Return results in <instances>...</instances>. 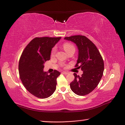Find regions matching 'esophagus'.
I'll list each match as a JSON object with an SVG mask.
<instances>
[{"instance_id": "1", "label": "esophagus", "mask_w": 125, "mask_h": 125, "mask_svg": "<svg viewBox=\"0 0 125 125\" xmlns=\"http://www.w3.org/2000/svg\"><path fill=\"white\" fill-rule=\"evenodd\" d=\"M62 74H67L68 73L67 72H66V71H63V72H62Z\"/></svg>"}]
</instances>
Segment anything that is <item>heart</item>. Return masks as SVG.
<instances>
[{
    "mask_svg": "<svg viewBox=\"0 0 125 125\" xmlns=\"http://www.w3.org/2000/svg\"><path fill=\"white\" fill-rule=\"evenodd\" d=\"M72 47H74V46H73V45L71 44L70 43H67L64 44V45H63V48H64V50H65V51H66V52L69 49H70V48H72ZM56 51V48H55V47L53 48V49H52V55H54V54L55 53Z\"/></svg>",
    "mask_w": 125,
    "mask_h": 125,
    "instance_id": "b5f03b06",
    "label": "heart"
}]
</instances>
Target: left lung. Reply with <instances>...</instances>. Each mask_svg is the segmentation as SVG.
Listing matches in <instances>:
<instances>
[{
    "instance_id": "obj_1",
    "label": "left lung",
    "mask_w": 125,
    "mask_h": 125,
    "mask_svg": "<svg viewBox=\"0 0 125 125\" xmlns=\"http://www.w3.org/2000/svg\"><path fill=\"white\" fill-rule=\"evenodd\" d=\"M74 43L78 50L75 67L81 68L82 76L74 73V79L70 83L71 90L77 95L89 94L99 84L104 71V62L97 47L84 36L74 35L64 38Z\"/></svg>"
}]
</instances>
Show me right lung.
<instances>
[{"label":"right lung","instance_id":"1","mask_svg":"<svg viewBox=\"0 0 125 125\" xmlns=\"http://www.w3.org/2000/svg\"><path fill=\"white\" fill-rule=\"evenodd\" d=\"M59 37H36L28 44L21 56L19 73L26 89L35 96L45 99L56 89L57 70L48 74L43 70L44 63L51 58L52 48L61 39Z\"/></svg>","mask_w":125,"mask_h":125}]
</instances>
